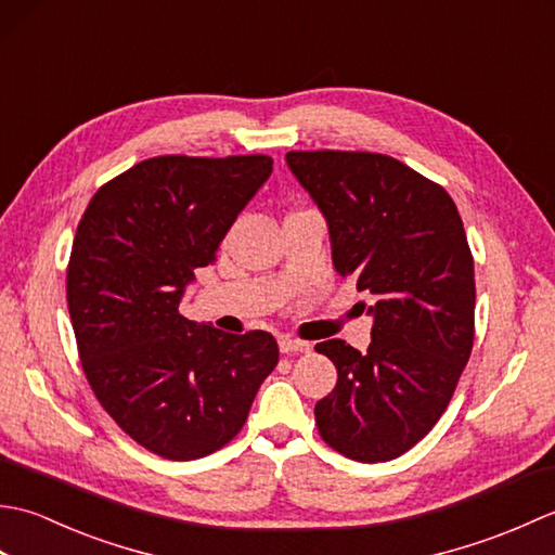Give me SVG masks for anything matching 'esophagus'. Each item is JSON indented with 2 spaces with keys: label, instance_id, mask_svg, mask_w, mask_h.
Masks as SVG:
<instances>
[{
  "label": "esophagus",
  "instance_id": "esophagus-1",
  "mask_svg": "<svg viewBox=\"0 0 555 555\" xmlns=\"http://www.w3.org/2000/svg\"><path fill=\"white\" fill-rule=\"evenodd\" d=\"M279 348H281V352H310V344L308 340H298V338H288V336H284V338H279Z\"/></svg>",
  "mask_w": 555,
  "mask_h": 555
}]
</instances>
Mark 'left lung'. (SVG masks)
<instances>
[{"mask_svg": "<svg viewBox=\"0 0 555 555\" xmlns=\"http://www.w3.org/2000/svg\"><path fill=\"white\" fill-rule=\"evenodd\" d=\"M322 209L334 269L374 296L372 344H317L336 388L314 405L322 439L360 463L422 441L448 408L475 340V259L439 183L376 152H288Z\"/></svg>", "mask_w": 555, "mask_h": 555, "instance_id": "1", "label": "left lung"}]
</instances>
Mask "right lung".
Here are the masks:
<instances>
[{
    "mask_svg": "<svg viewBox=\"0 0 555 555\" xmlns=\"http://www.w3.org/2000/svg\"><path fill=\"white\" fill-rule=\"evenodd\" d=\"M271 164L152 157L104 183L78 223L66 300L82 372L107 415L162 457L227 446L279 362L271 334H223L179 310Z\"/></svg>",
    "mask_w": 555,
    "mask_h": 555,
    "instance_id": "obj_1",
    "label": "right lung"
}]
</instances>
